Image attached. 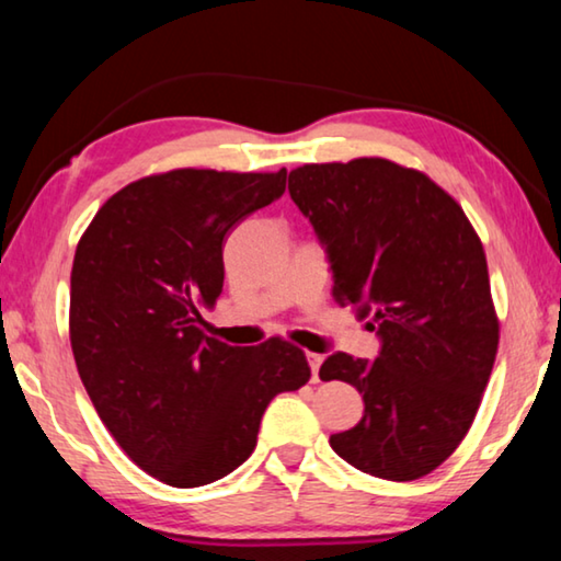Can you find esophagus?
Instances as JSON below:
<instances>
[{"mask_svg":"<svg viewBox=\"0 0 561 561\" xmlns=\"http://www.w3.org/2000/svg\"><path fill=\"white\" fill-rule=\"evenodd\" d=\"M307 360H309V368H311V381H319V366H321V360H324V356L321 354H307Z\"/></svg>","mask_w":561,"mask_h":561,"instance_id":"34e87169","label":"esophagus"}]
</instances>
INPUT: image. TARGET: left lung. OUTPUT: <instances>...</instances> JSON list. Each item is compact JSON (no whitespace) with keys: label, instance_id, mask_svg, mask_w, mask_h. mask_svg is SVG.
<instances>
[{"label":"left lung","instance_id":"left-lung-1","mask_svg":"<svg viewBox=\"0 0 561 561\" xmlns=\"http://www.w3.org/2000/svg\"><path fill=\"white\" fill-rule=\"evenodd\" d=\"M289 195L324 247L336 301L371 317L381 341L374 360L336 351L319 368L364 396V417L331 448L374 478H423L465 438L495 364L480 237L428 175L383 158L301 165Z\"/></svg>","mask_w":561,"mask_h":561}]
</instances>
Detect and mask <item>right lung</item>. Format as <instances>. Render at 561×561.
I'll return each instance as SVG.
<instances>
[{
	"label": "right lung",
	"instance_id": "right-lung-1",
	"mask_svg": "<svg viewBox=\"0 0 561 561\" xmlns=\"http://www.w3.org/2000/svg\"><path fill=\"white\" fill-rule=\"evenodd\" d=\"M284 187V168L150 175L118 190L76 247V368L116 443L165 485H210L240 468L272 398L311 376L289 341L247 348L203 334L227 232Z\"/></svg>",
	"mask_w": 561,
	"mask_h": 561
}]
</instances>
